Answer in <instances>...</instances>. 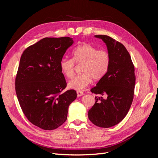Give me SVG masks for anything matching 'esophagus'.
Segmentation results:
<instances>
[{
    "mask_svg": "<svg viewBox=\"0 0 158 158\" xmlns=\"http://www.w3.org/2000/svg\"><path fill=\"white\" fill-rule=\"evenodd\" d=\"M76 93H77V96L78 97H80V96H82V95H84V93L82 92H81V91H77Z\"/></svg>",
    "mask_w": 158,
    "mask_h": 158,
    "instance_id": "34e87169",
    "label": "esophagus"
}]
</instances>
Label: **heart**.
Returning <instances> with one entry per match:
<instances>
[{
    "label": "heart",
    "mask_w": 158,
    "mask_h": 158,
    "mask_svg": "<svg viewBox=\"0 0 158 158\" xmlns=\"http://www.w3.org/2000/svg\"><path fill=\"white\" fill-rule=\"evenodd\" d=\"M73 59L63 58L60 61L62 74L66 78L73 76L75 63L81 64L82 74L75 76L68 83L70 89L82 90L86 88L92 82L102 79L106 75L111 62L109 52L105 49H98L97 47L88 43H82L72 52Z\"/></svg>",
    "instance_id": "1"
}]
</instances>
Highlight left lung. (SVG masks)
I'll list each match as a JSON object with an SVG mask.
<instances>
[{"label":"left lung","instance_id":"obj_1","mask_svg":"<svg viewBox=\"0 0 158 158\" xmlns=\"http://www.w3.org/2000/svg\"><path fill=\"white\" fill-rule=\"evenodd\" d=\"M107 47L111 62L106 75L90 89L95 94V103L88 111L94 125L102 128L116 125L125 117L134 98L136 76L135 66L129 52L121 43L106 35H97Z\"/></svg>","mask_w":158,"mask_h":158}]
</instances>
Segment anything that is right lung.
<instances>
[{"label": "right lung", "instance_id": "right-lung-1", "mask_svg": "<svg viewBox=\"0 0 158 158\" xmlns=\"http://www.w3.org/2000/svg\"><path fill=\"white\" fill-rule=\"evenodd\" d=\"M73 44L69 37H45L26 48L21 56L15 89L23 114L44 130H54L66 121L70 104L77 97L66 86L60 61Z\"/></svg>", "mask_w": 158, "mask_h": 158}]
</instances>
